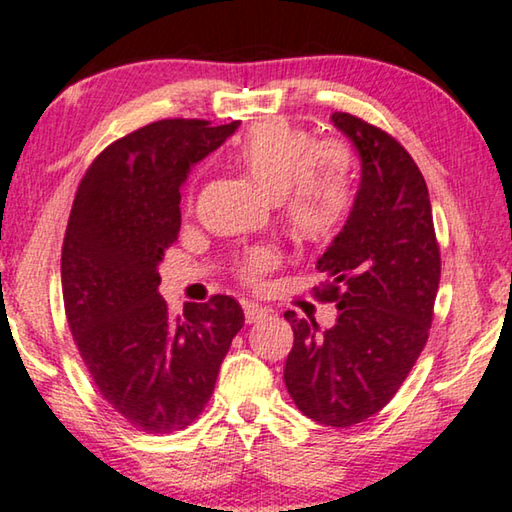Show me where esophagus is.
Here are the masks:
<instances>
[{"mask_svg":"<svg viewBox=\"0 0 512 512\" xmlns=\"http://www.w3.org/2000/svg\"><path fill=\"white\" fill-rule=\"evenodd\" d=\"M242 308H245L247 324H254L258 320H263V317H267V308L258 306V304H251V301H245V304H242Z\"/></svg>","mask_w":512,"mask_h":512,"instance_id":"obj_1","label":"esophagus"}]
</instances>
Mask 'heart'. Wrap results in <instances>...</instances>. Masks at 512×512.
Here are the masks:
<instances>
[{
	"instance_id": "b5f03b06",
	"label": "heart",
	"mask_w": 512,
	"mask_h": 512,
	"mask_svg": "<svg viewBox=\"0 0 512 512\" xmlns=\"http://www.w3.org/2000/svg\"><path fill=\"white\" fill-rule=\"evenodd\" d=\"M247 177L279 204L281 224L297 247H322L345 229L354 208L347 156L331 145H315L311 131L283 117H265L231 152ZM190 208V199L186 201ZM279 256L254 249L240 261V279L258 286Z\"/></svg>"
}]
</instances>
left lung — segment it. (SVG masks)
<instances>
[{"instance_id": "8db88e82", "label": "left lung", "mask_w": 512, "mask_h": 512, "mask_svg": "<svg viewBox=\"0 0 512 512\" xmlns=\"http://www.w3.org/2000/svg\"><path fill=\"white\" fill-rule=\"evenodd\" d=\"M331 122L354 142L360 188L351 215L317 270L326 274L320 301L338 317L320 331L315 320H286L295 331L286 388L306 417L347 429L379 413L397 395L429 340L440 283V247L420 167L383 129L356 115Z\"/></svg>"}]
</instances>
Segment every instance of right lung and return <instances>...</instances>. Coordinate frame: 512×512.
Here are the masks:
<instances>
[{
	"label": "right lung",
	"mask_w": 512,
	"mask_h": 512,
	"mask_svg": "<svg viewBox=\"0 0 512 512\" xmlns=\"http://www.w3.org/2000/svg\"><path fill=\"white\" fill-rule=\"evenodd\" d=\"M238 124H147L111 142L74 195L61 256L67 324L99 395L138 431L195 422L245 324L229 295L188 304L183 317L158 295V265L181 229L183 181Z\"/></svg>",
	"instance_id": "1"
}]
</instances>
